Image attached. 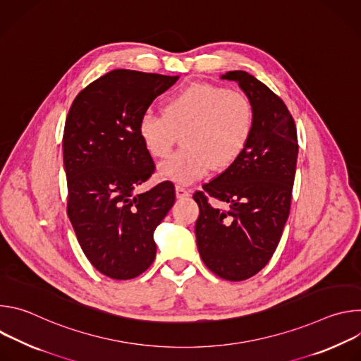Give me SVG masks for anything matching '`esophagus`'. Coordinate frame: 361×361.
Instances as JSON below:
<instances>
[{
    "instance_id": "1",
    "label": "esophagus",
    "mask_w": 361,
    "mask_h": 361,
    "mask_svg": "<svg viewBox=\"0 0 361 361\" xmlns=\"http://www.w3.org/2000/svg\"><path fill=\"white\" fill-rule=\"evenodd\" d=\"M176 194H177V198H184L190 195V190H187L183 185H176Z\"/></svg>"
}]
</instances>
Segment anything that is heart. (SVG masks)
Masks as SVG:
<instances>
[{"label":"heart","instance_id":"b5f03b06","mask_svg":"<svg viewBox=\"0 0 361 361\" xmlns=\"http://www.w3.org/2000/svg\"><path fill=\"white\" fill-rule=\"evenodd\" d=\"M254 127L250 99L216 84H192L164 104V113L145 111L138 134L152 157L163 159L183 133L184 147L159 166L163 178L191 184L231 166L245 148Z\"/></svg>","mask_w":361,"mask_h":361}]
</instances>
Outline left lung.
Here are the masks:
<instances>
[{
    "mask_svg": "<svg viewBox=\"0 0 361 361\" xmlns=\"http://www.w3.org/2000/svg\"><path fill=\"white\" fill-rule=\"evenodd\" d=\"M254 110L251 137L238 159L192 197L198 252L224 280L241 281L259 273L273 257L290 214L298 156L294 120L280 97L245 71H228ZM207 195L228 205L213 208Z\"/></svg>",
    "mask_w": 361,
    "mask_h": 361,
    "instance_id": "1",
    "label": "left lung"
}]
</instances>
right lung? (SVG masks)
Segmentation results:
<instances>
[{
    "label": "right lung",
    "instance_id": "right-lung-1",
    "mask_svg": "<svg viewBox=\"0 0 361 361\" xmlns=\"http://www.w3.org/2000/svg\"><path fill=\"white\" fill-rule=\"evenodd\" d=\"M178 78L110 71L80 91L66 120L67 213L90 263L114 280L152 264L154 231L176 201L170 181L141 194L135 188L156 169L138 134L140 117Z\"/></svg>",
    "mask_w": 361,
    "mask_h": 361
}]
</instances>
